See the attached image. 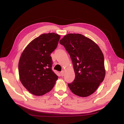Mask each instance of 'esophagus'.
<instances>
[{
    "instance_id": "obj_1",
    "label": "esophagus",
    "mask_w": 124,
    "mask_h": 124,
    "mask_svg": "<svg viewBox=\"0 0 124 124\" xmlns=\"http://www.w3.org/2000/svg\"><path fill=\"white\" fill-rule=\"evenodd\" d=\"M60 74H61V76H63L64 75V71H62L60 72Z\"/></svg>"
}]
</instances>
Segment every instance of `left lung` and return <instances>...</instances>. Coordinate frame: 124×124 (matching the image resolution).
I'll return each instance as SVG.
<instances>
[{
  "label": "left lung",
  "mask_w": 124,
  "mask_h": 124,
  "mask_svg": "<svg viewBox=\"0 0 124 124\" xmlns=\"http://www.w3.org/2000/svg\"><path fill=\"white\" fill-rule=\"evenodd\" d=\"M69 54L75 79L68 84L73 94L87 97L93 94L103 81L106 70L103 54L91 39L79 33H69L60 41Z\"/></svg>",
  "instance_id": "left-lung-1"
}]
</instances>
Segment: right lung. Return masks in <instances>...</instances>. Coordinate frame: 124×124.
Segmentation results:
<instances>
[{
	"label": "right lung",
	"mask_w": 124,
	"mask_h": 124,
	"mask_svg": "<svg viewBox=\"0 0 124 124\" xmlns=\"http://www.w3.org/2000/svg\"><path fill=\"white\" fill-rule=\"evenodd\" d=\"M60 36L44 33L25 47L18 62L20 81L35 95L41 96L51 91L58 76L53 71L51 54L56 48Z\"/></svg>",
	"instance_id": "add662e5"
}]
</instances>
